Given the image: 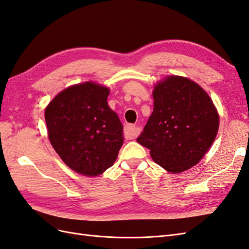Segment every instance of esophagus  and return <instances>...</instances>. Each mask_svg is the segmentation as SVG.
<instances>
[{
	"instance_id": "1",
	"label": "esophagus",
	"mask_w": 249,
	"mask_h": 249,
	"mask_svg": "<svg viewBox=\"0 0 249 249\" xmlns=\"http://www.w3.org/2000/svg\"><path fill=\"white\" fill-rule=\"evenodd\" d=\"M124 137L126 139H134V138H136L138 136L139 130H138V127L136 125L126 124L124 126Z\"/></svg>"
}]
</instances>
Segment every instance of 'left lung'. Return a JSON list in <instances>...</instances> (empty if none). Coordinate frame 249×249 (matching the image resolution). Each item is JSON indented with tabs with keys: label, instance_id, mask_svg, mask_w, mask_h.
<instances>
[{
	"label": "left lung",
	"instance_id": "1",
	"mask_svg": "<svg viewBox=\"0 0 249 249\" xmlns=\"http://www.w3.org/2000/svg\"><path fill=\"white\" fill-rule=\"evenodd\" d=\"M153 95L154 111L137 142L165 170L183 172L196 165L212 145L219 115L205 90L184 77L164 79Z\"/></svg>",
	"mask_w": 249,
	"mask_h": 249
}]
</instances>
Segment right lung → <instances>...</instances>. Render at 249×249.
<instances>
[{"label": "right lung", "instance_id": "obj_1", "mask_svg": "<svg viewBox=\"0 0 249 249\" xmlns=\"http://www.w3.org/2000/svg\"><path fill=\"white\" fill-rule=\"evenodd\" d=\"M109 88L85 82L64 89L44 117L51 144L78 173L96 177L111 167L124 143V126L107 103Z\"/></svg>", "mask_w": 249, "mask_h": 249}]
</instances>
